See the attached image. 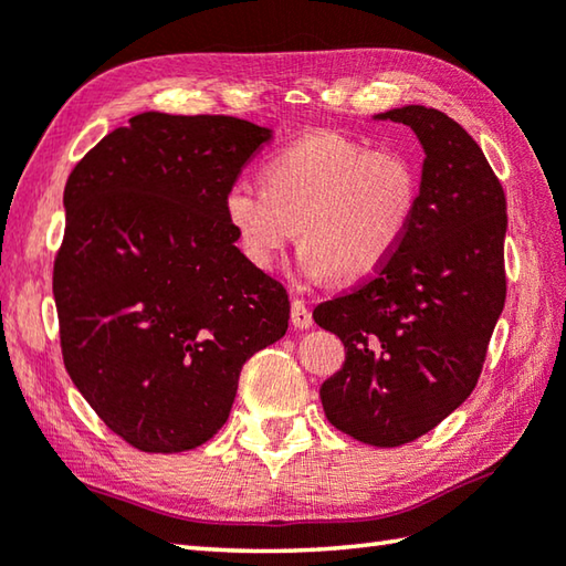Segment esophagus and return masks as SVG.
<instances>
[{
  "label": "esophagus",
  "instance_id": "1",
  "mask_svg": "<svg viewBox=\"0 0 566 566\" xmlns=\"http://www.w3.org/2000/svg\"><path fill=\"white\" fill-rule=\"evenodd\" d=\"M292 324L294 328H310L314 324L310 306H306L302 300H292Z\"/></svg>",
  "mask_w": 566,
  "mask_h": 566
}]
</instances>
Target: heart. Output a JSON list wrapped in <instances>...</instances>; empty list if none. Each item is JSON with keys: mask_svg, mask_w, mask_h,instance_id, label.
Here are the masks:
<instances>
[{"mask_svg": "<svg viewBox=\"0 0 566 566\" xmlns=\"http://www.w3.org/2000/svg\"><path fill=\"white\" fill-rule=\"evenodd\" d=\"M262 180L240 178L224 192L240 252L256 270H272L300 238V266L316 282L376 274L403 248L420 205V170L406 150L368 148L334 130L276 150Z\"/></svg>", "mask_w": 566, "mask_h": 566, "instance_id": "obj_1", "label": "heart"}]
</instances>
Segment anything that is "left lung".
Returning a JSON list of instances; mask_svg holds the SVG:
<instances>
[{
	"instance_id": "8db88e82",
	"label": "left lung",
	"mask_w": 566,
	"mask_h": 566,
	"mask_svg": "<svg viewBox=\"0 0 566 566\" xmlns=\"http://www.w3.org/2000/svg\"><path fill=\"white\" fill-rule=\"evenodd\" d=\"M378 118L406 123L426 150L416 222L381 270L318 304L314 322L346 348L318 390L328 423L396 448L478 386L507 294V202L478 143L446 113L403 106Z\"/></svg>"
}]
</instances>
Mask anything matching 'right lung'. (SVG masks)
Here are the masks:
<instances>
[{"instance_id": "add662e5", "label": "right lung", "mask_w": 566, "mask_h": 566, "mask_svg": "<svg viewBox=\"0 0 566 566\" xmlns=\"http://www.w3.org/2000/svg\"><path fill=\"white\" fill-rule=\"evenodd\" d=\"M270 130L138 113L71 170L54 260L61 356L98 418L143 453H182L230 416L244 361L290 296L238 250L224 192Z\"/></svg>"}]
</instances>
